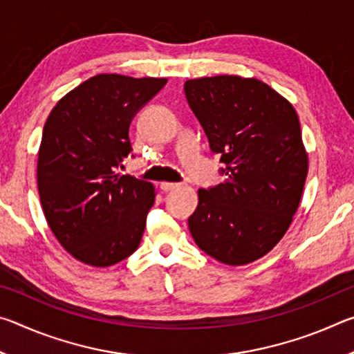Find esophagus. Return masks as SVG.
Returning a JSON list of instances; mask_svg holds the SVG:
<instances>
[{
	"mask_svg": "<svg viewBox=\"0 0 354 354\" xmlns=\"http://www.w3.org/2000/svg\"><path fill=\"white\" fill-rule=\"evenodd\" d=\"M159 187H160V190H162V192H170L173 189H176L178 184H175V183H160Z\"/></svg>",
	"mask_w": 354,
	"mask_h": 354,
	"instance_id": "34e87169",
	"label": "esophagus"
}]
</instances>
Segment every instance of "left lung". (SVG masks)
Returning <instances> with one entry per match:
<instances>
[{
	"instance_id": "8db88e82",
	"label": "left lung",
	"mask_w": 354,
	"mask_h": 354,
	"mask_svg": "<svg viewBox=\"0 0 354 354\" xmlns=\"http://www.w3.org/2000/svg\"><path fill=\"white\" fill-rule=\"evenodd\" d=\"M184 91L226 165L223 183L198 190L190 234L218 262L245 266L273 250L301 201L309 162L297 111L256 77H198Z\"/></svg>"
}]
</instances>
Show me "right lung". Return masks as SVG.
I'll use <instances>...</instances> for the list:
<instances>
[{"mask_svg":"<svg viewBox=\"0 0 354 354\" xmlns=\"http://www.w3.org/2000/svg\"><path fill=\"white\" fill-rule=\"evenodd\" d=\"M167 77L101 73L57 101L37 156L48 226L82 263L109 267L139 248L154 185L115 173L131 153L129 124Z\"/></svg>","mask_w":354,"mask_h":354,"instance_id":"1","label":"right lung"}]
</instances>
